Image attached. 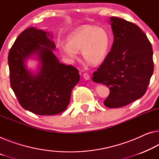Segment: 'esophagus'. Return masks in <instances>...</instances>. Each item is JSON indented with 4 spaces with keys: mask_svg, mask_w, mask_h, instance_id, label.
I'll use <instances>...</instances> for the list:
<instances>
[{
    "mask_svg": "<svg viewBox=\"0 0 159 159\" xmlns=\"http://www.w3.org/2000/svg\"><path fill=\"white\" fill-rule=\"evenodd\" d=\"M83 77H84L86 80H89L90 79L89 75L87 74V73H84V74H83Z\"/></svg>",
    "mask_w": 159,
    "mask_h": 159,
    "instance_id": "1",
    "label": "esophagus"
}]
</instances>
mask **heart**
I'll list each match as a JSON object with an SVG mask.
<instances>
[{
	"label": "heart",
	"mask_w": 159,
	"mask_h": 159,
	"mask_svg": "<svg viewBox=\"0 0 159 159\" xmlns=\"http://www.w3.org/2000/svg\"><path fill=\"white\" fill-rule=\"evenodd\" d=\"M110 38L106 29L92 25H82L67 36V43L61 42L59 47L70 60L78 57V51L82 50L84 60L92 65H98L108 54Z\"/></svg>",
	"instance_id": "obj_1"
}]
</instances>
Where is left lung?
Returning <instances> with one entry per match:
<instances>
[{
	"label": "left lung",
	"mask_w": 159,
	"mask_h": 159,
	"mask_svg": "<svg viewBox=\"0 0 159 159\" xmlns=\"http://www.w3.org/2000/svg\"><path fill=\"white\" fill-rule=\"evenodd\" d=\"M110 23L113 45L92 80L110 90L105 106L118 108L145 94L153 72V50L146 34L135 24L116 17H111Z\"/></svg>",
	"instance_id": "obj_1"
}]
</instances>
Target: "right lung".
<instances>
[{
	"label": "right lung",
	"instance_id": "1",
	"mask_svg": "<svg viewBox=\"0 0 159 159\" xmlns=\"http://www.w3.org/2000/svg\"><path fill=\"white\" fill-rule=\"evenodd\" d=\"M48 31L30 27L18 35L9 51L12 89L23 109L38 115H55L65 111L71 92L80 81L79 71L60 63L53 51L55 44ZM35 55L40 65L32 73L26 61Z\"/></svg>",
	"mask_w": 159,
	"mask_h": 159
}]
</instances>
